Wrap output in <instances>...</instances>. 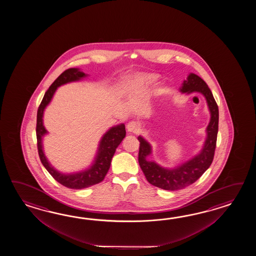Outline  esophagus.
Returning <instances> with one entry per match:
<instances>
[{
	"label": "esophagus",
	"mask_w": 256,
	"mask_h": 256,
	"mask_svg": "<svg viewBox=\"0 0 256 256\" xmlns=\"http://www.w3.org/2000/svg\"><path fill=\"white\" fill-rule=\"evenodd\" d=\"M127 130L129 132H132V134H137L139 130H140V124L138 122H136L134 120L130 122L127 124Z\"/></svg>",
	"instance_id": "34e87169"
}]
</instances>
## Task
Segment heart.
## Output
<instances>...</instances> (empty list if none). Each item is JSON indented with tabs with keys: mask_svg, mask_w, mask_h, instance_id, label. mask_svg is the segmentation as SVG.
I'll use <instances>...</instances> for the list:
<instances>
[{
	"mask_svg": "<svg viewBox=\"0 0 256 256\" xmlns=\"http://www.w3.org/2000/svg\"><path fill=\"white\" fill-rule=\"evenodd\" d=\"M158 76L152 74H142L136 76V88L139 92L147 90L149 88L152 86L154 82H156Z\"/></svg>",
	"mask_w": 256,
	"mask_h": 256,
	"instance_id": "1",
	"label": "heart"
}]
</instances>
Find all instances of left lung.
I'll list each match as a JSON object with an SVG mask.
<instances>
[{
	"label": "left lung",
	"mask_w": 256,
	"mask_h": 256,
	"mask_svg": "<svg viewBox=\"0 0 256 256\" xmlns=\"http://www.w3.org/2000/svg\"><path fill=\"white\" fill-rule=\"evenodd\" d=\"M180 92L186 94L202 93L207 100L208 107L210 112V120L206 130L207 138L202 151L190 160L174 168H164L154 161L147 159L152 154V146L144 138L138 136V140L140 142L138 161L142 170L150 184L164 190H178L196 182L210 166L216 148L218 108L207 83L200 76L190 73L182 83Z\"/></svg>",
	"instance_id": "8db88e82"
}]
</instances>
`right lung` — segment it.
Segmentation results:
<instances>
[{"label":"right lung","mask_w":256,"mask_h":256,"mask_svg":"<svg viewBox=\"0 0 256 256\" xmlns=\"http://www.w3.org/2000/svg\"><path fill=\"white\" fill-rule=\"evenodd\" d=\"M84 72L78 68H68L64 71L52 85L49 87L46 92L44 95L41 104L39 105L36 118V138H38V149L39 158L44 166L49 172L54 180L61 185L65 186L72 190H82L88 188L90 186L96 185L104 180L107 174L112 158L114 154L116 148L119 146L124 138L126 137V126L124 124L114 126L107 130L102 137L98 144V151L94 158L92 164L88 168L82 170L76 173L64 174L54 169L51 164L49 163L48 158H46L43 150V137L48 134L43 124L44 110L50 104L58 88L70 83V82H78L83 78L87 76Z\"/></svg>","instance_id":"right-lung-1"}]
</instances>
